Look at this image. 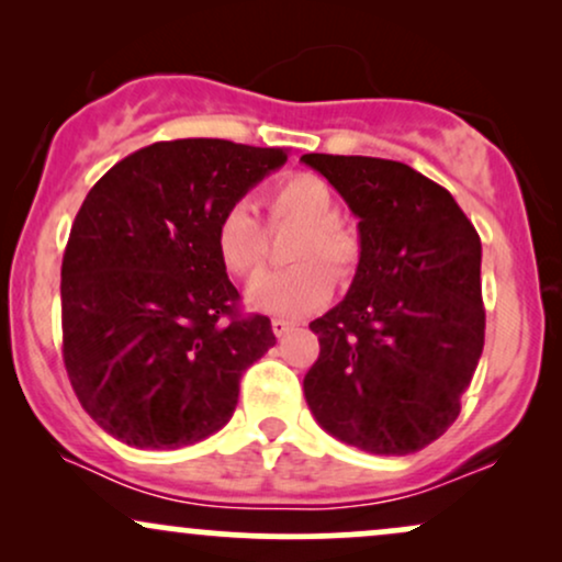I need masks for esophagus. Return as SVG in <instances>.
I'll return each mask as SVG.
<instances>
[{
    "mask_svg": "<svg viewBox=\"0 0 562 562\" xmlns=\"http://www.w3.org/2000/svg\"><path fill=\"white\" fill-rule=\"evenodd\" d=\"M293 322H288V319H280V317H277V319H272V330H274V335H277V338H282V335H288L290 330H293Z\"/></svg>",
    "mask_w": 562,
    "mask_h": 562,
    "instance_id": "esophagus-1",
    "label": "esophagus"
}]
</instances>
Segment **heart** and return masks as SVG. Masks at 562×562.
<instances>
[{"mask_svg":"<svg viewBox=\"0 0 562 562\" xmlns=\"http://www.w3.org/2000/svg\"><path fill=\"white\" fill-rule=\"evenodd\" d=\"M269 222L299 224L290 248L295 267L282 272H263L248 285V303L259 312L280 317H303L333 295V268L346 277L359 259V237L338 218V200L333 187L314 173H290L263 198ZM216 254L237 277L261 269L267 256V235L261 222L245 203H235L216 222ZM328 267L325 268L324 263Z\"/></svg>","mask_w":562,"mask_h":562,"instance_id":"heart-1","label":"heart"}]
</instances>
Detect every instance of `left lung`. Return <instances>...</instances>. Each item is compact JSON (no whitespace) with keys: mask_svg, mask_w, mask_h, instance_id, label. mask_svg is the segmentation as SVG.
I'll list each match as a JSON object with an SVG mask.
<instances>
[{"mask_svg":"<svg viewBox=\"0 0 562 562\" xmlns=\"http://www.w3.org/2000/svg\"><path fill=\"white\" fill-rule=\"evenodd\" d=\"M359 218V267L314 319L319 359L303 378L327 434L402 457L447 434L483 351L481 237L441 184L398 160L301 156Z\"/></svg>","mask_w":562,"mask_h":562,"instance_id":"1","label":"left lung"}]
</instances>
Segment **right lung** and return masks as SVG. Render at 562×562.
I'll return each mask as SVG.
<instances>
[{"label":"right lung","mask_w":562,"mask_h":562,"mask_svg":"<svg viewBox=\"0 0 562 562\" xmlns=\"http://www.w3.org/2000/svg\"><path fill=\"white\" fill-rule=\"evenodd\" d=\"M280 147L156 142L89 190L63 256V359L89 417L137 449H179L229 423L240 378L277 344L237 314L216 222L280 169Z\"/></svg>","instance_id":"right-lung-1"}]
</instances>
